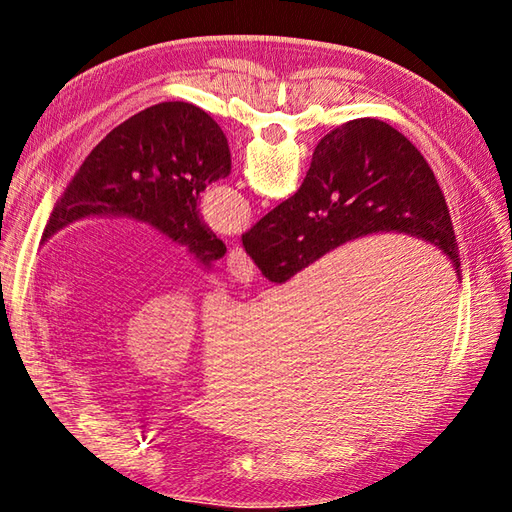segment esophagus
I'll list each match as a JSON object with an SVG mask.
<instances>
[{
    "label": "esophagus",
    "mask_w": 512,
    "mask_h": 512,
    "mask_svg": "<svg viewBox=\"0 0 512 512\" xmlns=\"http://www.w3.org/2000/svg\"><path fill=\"white\" fill-rule=\"evenodd\" d=\"M228 273L235 277L241 284H250L256 275V269L252 265V260L247 258L241 245H232L228 252Z\"/></svg>",
    "instance_id": "34e87169"
}]
</instances>
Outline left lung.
Returning a JSON list of instances; mask_svg holds the SVG:
<instances>
[{"instance_id":"1","label":"left lung","mask_w":512,"mask_h":512,"mask_svg":"<svg viewBox=\"0 0 512 512\" xmlns=\"http://www.w3.org/2000/svg\"><path fill=\"white\" fill-rule=\"evenodd\" d=\"M228 173V141L203 108L188 102L149 106L91 149L55 203L40 243L94 215L132 218L188 247L211 269L226 245L200 220L198 200Z\"/></svg>"}]
</instances>
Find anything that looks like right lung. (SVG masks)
Returning a JSON list of instances; mask_svg holds the SVG:
<instances>
[{
	"label": "right lung",
	"mask_w": 512,
	"mask_h": 512,
	"mask_svg": "<svg viewBox=\"0 0 512 512\" xmlns=\"http://www.w3.org/2000/svg\"><path fill=\"white\" fill-rule=\"evenodd\" d=\"M404 232L453 260L457 239L444 194L427 160L380 119H354L316 145L297 194L241 237L269 282L282 284L346 241Z\"/></svg>",
	"instance_id": "obj_1"
}]
</instances>
